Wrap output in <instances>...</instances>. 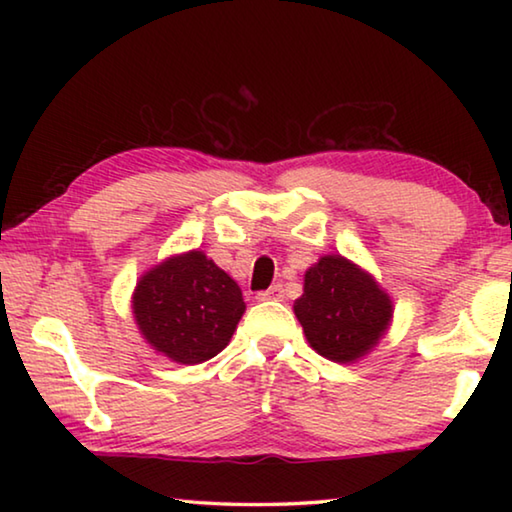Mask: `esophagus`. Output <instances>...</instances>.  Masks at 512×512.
<instances>
[{
    "mask_svg": "<svg viewBox=\"0 0 512 512\" xmlns=\"http://www.w3.org/2000/svg\"><path fill=\"white\" fill-rule=\"evenodd\" d=\"M255 298H257L259 302H264V300H282V298H284V287H282V284H273L271 289L259 291Z\"/></svg>",
    "mask_w": 512,
    "mask_h": 512,
    "instance_id": "obj_1",
    "label": "esophagus"
}]
</instances>
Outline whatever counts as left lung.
<instances>
[{
	"label": "left lung",
	"instance_id": "left-lung-1",
	"mask_svg": "<svg viewBox=\"0 0 512 512\" xmlns=\"http://www.w3.org/2000/svg\"><path fill=\"white\" fill-rule=\"evenodd\" d=\"M293 311L311 348L348 363L366 354L388 329L393 305L379 284L341 255H325L305 273Z\"/></svg>",
	"mask_w": 512,
	"mask_h": 512
}]
</instances>
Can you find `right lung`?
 Here are the masks:
<instances>
[{"mask_svg":"<svg viewBox=\"0 0 512 512\" xmlns=\"http://www.w3.org/2000/svg\"><path fill=\"white\" fill-rule=\"evenodd\" d=\"M246 302L232 277L201 250L171 257L137 282L133 314L144 339L178 363H203L235 334Z\"/></svg>","mask_w":512,"mask_h":512,"instance_id":"add662e5","label":"right lung"}]
</instances>
